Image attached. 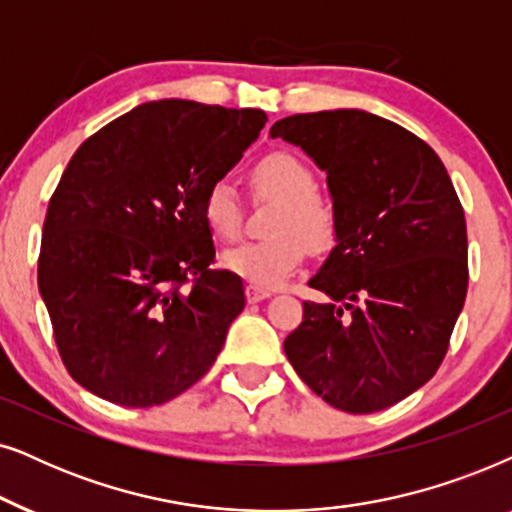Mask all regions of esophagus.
Returning <instances> with one entry per match:
<instances>
[{
	"label": "esophagus",
	"mask_w": 512,
	"mask_h": 512,
	"mask_svg": "<svg viewBox=\"0 0 512 512\" xmlns=\"http://www.w3.org/2000/svg\"><path fill=\"white\" fill-rule=\"evenodd\" d=\"M245 297H248V302L255 304V302H262V299H269L271 292L264 288H257V285H248V288H245Z\"/></svg>",
	"instance_id": "obj_1"
}]
</instances>
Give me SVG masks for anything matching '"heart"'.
Wrapping results in <instances>:
<instances>
[{
    "label": "heart",
    "instance_id": "1",
    "mask_svg": "<svg viewBox=\"0 0 512 512\" xmlns=\"http://www.w3.org/2000/svg\"><path fill=\"white\" fill-rule=\"evenodd\" d=\"M250 182L262 196L276 199L271 231L264 241H243L222 252V267L257 288H278L302 267L306 248L325 250L335 238V208L316 192L311 168L290 152H271L250 168ZM203 220L222 241L241 229V201L229 182H215L203 199Z\"/></svg>",
    "mask_w": 512,
    "mask_h": 512
}]
</instances>
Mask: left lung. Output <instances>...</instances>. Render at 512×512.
Listing matches in <instances>:
<instances>
[{
	"label": "left lung",
	"mask_w": 512,
	"mask_h": 512,
	"mask_svg": "<svg viewBox=\"0 0 512 512\" xmlns=\"http://www.w3.org/2000/svg\"><path fill=\"white\" fill-rule=\"evenodd\" d=\"M271 138L327 175L335 241L283 349L299 379L351 414L386 410L438 372L466 302V217L440 156L365 109L295 114Z\"/></svg>",
	"instance_id": "left-lung-1"
}]
</instances>
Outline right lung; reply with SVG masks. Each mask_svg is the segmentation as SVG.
Segmentation results:
<instances>
[{
	"instance_id": "obj_1",
	"label": "right lung",
	"mask_w": 512,
	"mask_h": 512,
	"mask_svg": "<svg viewBox=\"0 0 512 512\" xmlns=\"http://www.w3.org/2000/svg\"><path fill=\"white\" fill-rule=\"evenodd\" d=\"M264 124L262 109L156 100L74 152L46 210L39 295L86 391L163 405L215 363L245 295L241 278L210 269L203 199Z\"/></svg>"
}]
</instances>
